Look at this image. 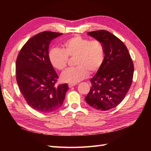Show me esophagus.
I'll return each mask as SVG.
<instances>
[{"label":"esophagus","instance_id":"1","mask_svg":"<svg viewBox=\"0 0 151 151\" xmlns=\"http://www.w3.org/2000/svg\"><path fill=\"white\" fill-rule=\"evenodd\" d=\"M77 84H74V83H69L68 84V88H72L73 86H76Z\"/></svg>","mask_w":151,"mask_h":151}]
</instances>
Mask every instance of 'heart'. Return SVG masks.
Wrapping results in <instances>:
<instances>
[{"mask_svg": "<svg viewBox=\"0 0 151 151\" xmlns=\"http://www.w3.org/2000/svg\"><path fill=\"white\" fill-rule=\"evenodd\" d=\"M104 47L99 41L74 36L63 43L62 49L50 50L48 58L54 68L62 71L67 67L68 57H76L77 67L67 70L61 76L64 83L75 84L88 77L89 72H97L104 62Z\"/></svg>", "mask_w": 151, "mask_h": 151, "instance_id": "obj_1", "label": "heart"}]
</instances>
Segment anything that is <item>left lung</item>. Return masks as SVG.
I'll list each match as a JSON object with an SVG mask.
<instances>
[{"instance_id": "left-lung-1", "label": "left lung", "mask_w": 151, "mask_h": 151, "mask_svg": "<svg viewBox=\"0 0 151 151\" xmlns=\"http://www.w3.org/2000/svg\"><path fill=\"white\" fill-rule=\"evenodd\" d=\"M88 35L102 43L105 55L101 67L90 80L91 88L85 100L92 108L106 111L118 106L129 91L133 62L125 44L109 31H94Z\"/></svg>"}]
</instances>
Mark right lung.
Instances as JSON below:
<instances>
[{
  "instance_id": "obj_1",
  "label": "right lung",
  "mask_w": 151,
  "mask_h": 151,
  "mask_svg": "<svg viewBox=\"0 0 151 151\" xmlns=\"http://www.w3.org/2000/svg\"><path fill=\"white\" fill-rule=\"evenodd\" d=\"M43 31L27 42L18 55L16 63V81L26 103L35 110L51 113L64 101L67 84L55 86L58 75L48 58L52 40L62 35Z\"/></svg>"
}]
</instances>
